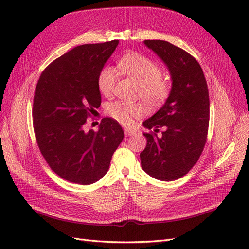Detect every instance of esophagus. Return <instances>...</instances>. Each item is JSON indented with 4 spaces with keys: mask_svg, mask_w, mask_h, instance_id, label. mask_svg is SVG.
Returning <instances> with one entry per match:
<instances>
[{
    "mask_svg": "<svg viewBox=\"0 0 249 249\" xmlns=\"http://www.w3.org/2000/svg\"><path fill=\"white\" fill-rule=\"evenodd\" d=\"M124 134H125L126 137L127 136H132V135L135 134V131H133L131 129H124Z\"/></svg>",
    "mask_w": 249,
    "mask_h": 249,
    "instance_id": "esophagus-1",
    "label": "esophagus"
}]
</instances>
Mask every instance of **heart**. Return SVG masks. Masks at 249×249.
Here are the masks:
<instances>
[{
  "label": "heart",
  "instance_id": "1",
  "mask_svg": "<svg viewBox=\"0 0 249 249\" xmlns=\"http://www.w3.org/2000/svg\"><path fill=\"white\" fill-rule=\"evenodd\" d=\"M118 69L136 81L139 94L143 100L152 105L161 104L169 94V83L162 78L160 66L153 60L140 54H127L118 62ZM117 80V71L112 66H105L97 78V86L105 96H111ZM108 114L124 125H131L134 117L142 115L141 105L135 103L114 102L107 107Z\"/></svg>",
  "mask_w": 249,
  "mask_h": 249
}]
</instances>
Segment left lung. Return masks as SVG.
I'll return each mask as SVG.
<instances>
[{"instance_id":"8db88e82","label":"left lung","mask_w":249,"mask_h":249,"mask_svg":"<svg viewBox=\"0 0 249 249\" xmlns=\"http://www.w3.org/2000/svg\"><path fill=\"white\" fill-rule=\"evenodd\" d=\"M166 64L171 90L166 102L143 126L157 132L144 133L147 144L140 154L141 166L157 179L175 180L188 173L205 147L210 119L209 90L199 63L180 48L164 40H144Z\"/></svg>"}]
</instances>
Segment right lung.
<instances>
[{"label":"right lung","instance_id":"right-lung-1","mask_svg":"<svg viewBox=\"0 0 249 249\" xmlns=\"http://www.w3.org/2000/svg\"><path fill=\"white\" fill-rule=\"evenodd\" d=\"M118 40L83 44L53 61L41 73L33 103L37 144L52 170L69 182L90 185L106 175L124 137L115 119L85 130L102 97L97 78Z\"/></svg>","mask_w":249,"mask_h":249}]
</instances>
